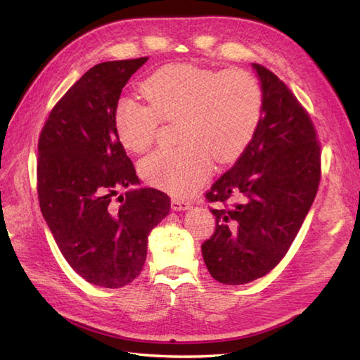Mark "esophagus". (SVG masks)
I'll use <instances>...</instances> for the list:
<instances>
[{
  "label": "esophagus",
  "mask_w": 360,
  "mask_h": 360,
  "mask_svg": "<svg viewBox=\"0 0 360 360\" xmlns=\"http://www.w3.org/2000/svg\"><path fill=\"white\" fill-rule=\"evenodd\" d=\"M171 207L175 211H183V210H188L191 207V203L188 200H183V199H174L171 200Z\"/></svg>",
  "instance_id": "esophagus-1"
}]
</instances>
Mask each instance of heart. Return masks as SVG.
I'll list each match as a JSON object with an SVG mask.
<instances>
[{
  "mask_svg": "<svg viewBox=\"0 0 360 360\" xmlns=\"http://www.w3.org/2000/svg\"><path fill=\"white\" fill-rule=\"evenodd\" d=\"M148 102L122 98L113 122L121 144L141 153L155 141L161 121L177 120L181 144L146 157L139 172L149 185L188 197L219 163L236 160L252 141L262 116V90L252 72L216 71L193 63H172L143 82Z\"/></svg>",
  "mask_w": 360,
  "mask_h": 360,
  "instance_id": "1",
  "label": "heart"
}]
</instances>
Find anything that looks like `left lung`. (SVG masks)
<instances>
[{
  "label": "left lung",
  "instance_id": "left-lung-1",
  "mask_svg": "<svg viewBox=\"0 0 360 360\" xmlns=\"http://www.w3.org/2000/svg\"><path fill=\"white\" fill-rule=\"evenodd\" d=\"M262 85V116L236 163L205 193L216 229L202 244L219 283H250L275 269L317 195L321 150L309 113L272 71L253 63ZM230 200L238 202L230 204Z\"/></svg>",
  "mask_w": 360,
  "mask_h": 360
}]
</instances>
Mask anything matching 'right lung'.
Listing matches in <instances>:
<instances>
[{
  "label": "right lung",
  "mask_w": 360,
  "mask_h": 360,
  "mask_svg": "<svg viewBox=\"0 0 360 360\" xmlns=\"http://www.w3.org/2000/svg\"><path fill=\"white\" fill-rule=\"evenodd\" d=\"M149 57L94 65L58 99L39 136L37 193L41 214L75 272L118 289L141 274L148 236L166 217L163 191L138 183L115 130L122 88Z\"/></svg>",
  "instance_id": "right-lung-1"
}]
</instances>
